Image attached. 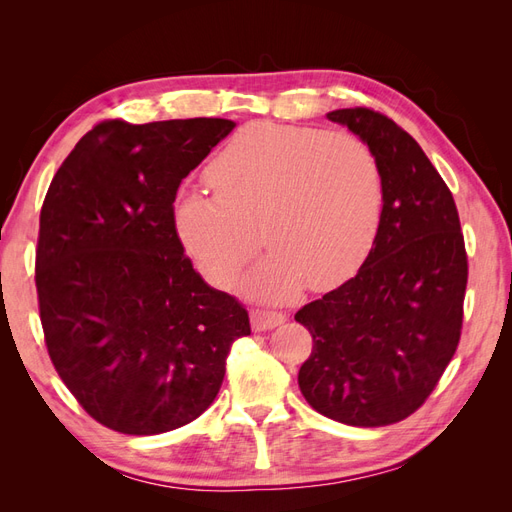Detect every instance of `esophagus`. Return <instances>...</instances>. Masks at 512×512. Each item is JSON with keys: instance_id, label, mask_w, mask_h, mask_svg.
Here are the masks:
<instances>
[{"instance_id": "esophagus-1", "label": "esophagus", "mask_w": 512, "mask_h": 512, "mask_svg": "<svg viewBox=\"0 0 512 512\" xmlns=\"http://www.w3.org/2000/svg\"><path fill=\"white\" fill-rule=\"evenodd\" d=\"M252 327L254 331H267V329H275L277 324H282L286 320V316L282 312H273V309H262L256 307L252 309Z\"/></svg>"}]
</instances>
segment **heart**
Returning a JSON list of instances; mask_svg holds the SVG:
<instances>
[{
	"label": "heart",
	"instance_id": "b5f03b06",
	"mask_svg": "<svg viewBox=\"0 0 512 512\" xmlns=\"http://www.w3.org/2000/svg\"><path fill=\"white\" fill-rule=\"evenodd\" d=\"M213 194L185 190L177 232L198 269L228 286L265 241L275 254L247 292L282 301L307 280L333 286L367 258L382 224L386 179L363 138L309 126L256 121L209 164Z\"/></svg>",
	"mask_w": 512,
	"mask_h": 512
}]
</instances>
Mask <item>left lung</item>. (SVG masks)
I'll list each match as a JSON object with an SVG mask.
<instances>
[{"label": "left lung", "mask_w": 512, "mask_h": 512, "mask_svg": "<svg viewBox=\"0 0 512 512\" xmlns=\"http://www.w3.org/2000/svg\"><path fill=\"white\" fill-rule=\"evenodd\" d=\"M327 117L378 153L386 198L359 273L294 314L314 342L299 389L333 421L384 427L425 404L459 346L466 243L451 190L404 128L367 106Z\"/></svg>", "instance_id": "8db88e82"}]
</instances>
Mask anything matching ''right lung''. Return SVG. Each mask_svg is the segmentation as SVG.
<instances>
[{"mask_svg": "<svg viewBox=\"0 0 512 512\" xmlns=\"http://www.w3.org/2000/svg\"><path fill=\"white\" fill-rule=\"evenodd\" d=\"M235 123L218 117L89 130L40 211L36 290L44 344L83 410L108 429L156 436L218 395L250 316L203 282L175 226L181 181Z\"/></svg>", "mask_w": 512, "mask_h": 512, "instance_id": "1", "label": "right lung"}]
</instances>
